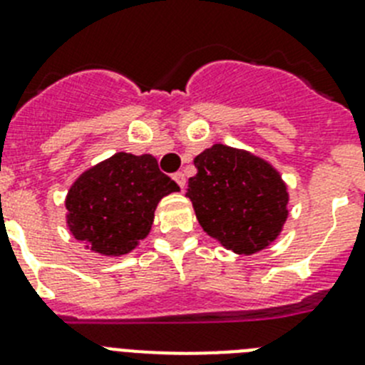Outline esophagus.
<instances>
[{
	"mask_svg": "<svg viewBox=\"0 0 365 365\" xmlns=\"http://www.w3.org/2000/svg\"><path fill=\"white\" fill-rule=\"evenodd\" d=\"M173 180H175L177 185L180 186V190H185V186H186V177H185V173H182V172L173 173Z\"/></svg>",
	"mask_w": 365,
	"mask_h": 365,
	"instance_id": "34e87169",
	"label": "esophagus"
}]
</instances>
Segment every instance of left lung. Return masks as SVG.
Masks as SVG:
<instances>
[{
  "instance_id": "1",
  "label": "left lung",
  "mask_w": 365,
  "mask_h": 365,
  "mask_svg": "<svg viewBox=\"0 0 365 365\" xmlns=\"http://www.w3.org/2000/svg\"><path fill=\"white\" fill-rule=\"evenodd\" d=\"M190 197L206 234L235 254H256L283 230L289 192L279 172L247 150L214 144L199 153Z\"/></svg>"
}]
</instances>
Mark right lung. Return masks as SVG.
Returning a JSON list of instances; mask_svg holds the SVG:
<instances>
[{
  "instance_id": "obj_1",
  "label": "right lung",
  "mask_w": 365,
  "mask_h": 365,
  "mask_svg": "<svg viewBox=\"0 0 365 365\" xmlns=\"http://www.w3.org/2000/svg\"><path fill=\"white\" fill-rule=\"evenodd\" d=\"M172 192L179 186L160 172L155 157L118 151L71 185L67 228L93 252L124 256L150 234L155 208Z\"/></svg>"
}]
</instances>
